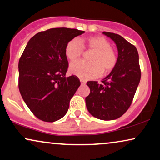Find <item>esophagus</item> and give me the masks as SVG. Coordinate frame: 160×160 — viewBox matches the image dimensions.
I'll use <instances>...</instances> for the list:
<instances>
[{
  "mask_svg": "<svg viewBox=\"0 0 160 160\" xmlns=\"http://www.w3.org/2000/svg\"><path fill=\"white\" fill-rule=\"evenodd\" d=\"M80 81H81V83H82V84H86V81L82 80V79H81Z\"/></svg>",
  "mask_w": 160,
  "mask_h": 160,
  "instance_id": "34e87169",
  "label": "esophagus"
}]
</instances>
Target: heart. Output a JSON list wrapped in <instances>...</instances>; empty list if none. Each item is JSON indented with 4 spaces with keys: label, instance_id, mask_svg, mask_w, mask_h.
<instances>
[{
    "label": "heart",
    "instance_id": "1",
    "mask_svg": "<svg viewBox=\"0 0 160 160\" xmlns=\"http://www.w3.org/2000/svg\"><path fill=\"white\" fill-rule=\"evenodd\" d=\"M84 49L93 52L89 59L91 62L78 61L72 63L69 68L71 74L81 79L99 77L102 72H111L117 64V52L111 47V43L102 36L90 37L82 43L77 38L72 39L65 46V56L73 62L82 57Z\"/></svg>",
    "mask_w": 160,
    "mask_h": 160
}]
</instances>
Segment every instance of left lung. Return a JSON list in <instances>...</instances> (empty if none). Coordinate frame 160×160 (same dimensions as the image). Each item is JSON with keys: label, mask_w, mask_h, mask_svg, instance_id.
Masks as SVG:
<instances>
[{"label": "left lung", "mask_w": 160, "mask_h": 160, "mask_svg": "<svg viewBox=\"0 0 160 160\" xmlns=\"http://www.w3.org/2000/svg\"><path fill=\"white\" fill-rule=\"evenodd\" d=\"M117 44L118 61L110 74L101 81H89L90 93L85 98L87 110L102 120L122 117L130 108L141 80V71L136 47L119 35L103 32Z\"/></svg>", "instance_id": "1"}]
</instances>
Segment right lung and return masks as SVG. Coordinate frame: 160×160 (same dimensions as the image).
Segmentation results:
<instances>
[{"instance_id":"right-lung-1","label":"right lung","mask_w":160,"mask_h":160,"mask_svg":"<svg viewBox=\"0 0 160 160\" xmlns=\"http://www.w3.org/2000/svg\"><path fill=\"white\" fill-rule=\"evenodd\" d=\"M84 32L66 28L39 32L30 39L19 58V92L31 112L43 122L64 117L80 86L76 76H65L68 61L65 49L68 41Z\"/></svg>"}]
</instances>
